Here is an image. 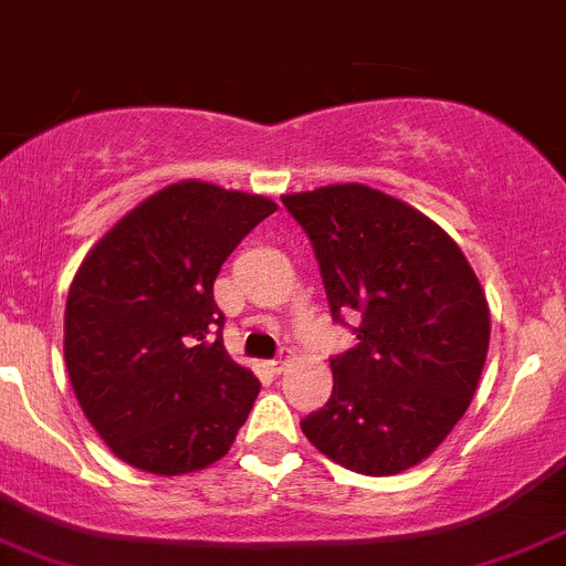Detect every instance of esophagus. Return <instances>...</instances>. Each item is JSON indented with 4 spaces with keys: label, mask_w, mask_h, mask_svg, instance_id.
Here are the masks:
<instances>
[{
    "label": "esophagus",
    "mask_w": 566,
    "mask_h": 566,
    "mask_svg": "<svg viewBox=\"0 0 566 566\" xmlns=\"http://www.w3.org/2000/svg\"><path fill=\"white\" fill-rule=\"evenodd\" d=\"M286 367H289V355H280V358L269 360V369H272V373H283Z\"/></svg>",
    "instance_id": "esophagus-1"
}]
</instances>
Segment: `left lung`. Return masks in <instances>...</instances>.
<instances>
[{"label": "left lung", "instance_id": "left-lung-1", "mask_svg": "<svg viewBox=\"0 0 566 566\" xmlns=\"http://www.w3.org/2000/svg\"><path fill=\"white\" fill-rule=\"evenodd\" d=\"M314 244L336 322L358 344L331 358L333 391L300 422L360 475H397L448 439L481 380L489 305L461 247L402 199L360 182L283 193Z\"/></svg>", "mask_w": 566, "mask_h": 566}]
</instances>
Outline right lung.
Wrapping results in <instances>:
<instances>
[{
  "label": "right lung",
  "instance_id": "obj_1",
  "mask_svg": "<svg viewBox=\"0 0 566 566\" xmlns=\"http://www.w3.org/2000/svg\"><path fill=\"white\" fill-rule=\"evenodd\" d=\"M272 199L180 180L118 219L80 263L63 355L80 408L142 472L186 475L235 441L261 384L222 342L213 280Z\"/></svg>",
  "mask_w": 566,
  "mask_h": 566
}]
</instances>
